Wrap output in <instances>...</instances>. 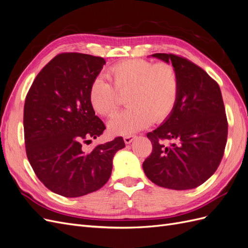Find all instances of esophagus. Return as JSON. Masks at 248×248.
<instances>
[{"label":"esophagus","mask_w":248,"mask_h":248,"mask_svg":"<svg viewBox=\"0 0 248 248\" xmlns=\"http://www.w3.org/2000/svg\"><path fill=\"white\" fill-rule=\"evenodd\" d=\"M134 140H136V136H126V137H124V141H125V144H127V145L131 144V142Z\"/></svg>","instance_id":"esophagus-1"}]
</instances>
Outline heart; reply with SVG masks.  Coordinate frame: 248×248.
Instances as JSON below:
<instances>
[{
  "mask_svg": "<svg viewBox=\"0 0 248 248\" xmlns=\"http://www.w3.org/2000/svg\"><path fill=\"white\" fill-rule=\"evenodd\" d=\"M108 77L119 92H130L127 98L130 108L111 117L108 122L110 134L130 136L146 128L153 120L156 122L166 120L176 107L180 79L171 64L127 60L112 66ZM115 89L102 77L93 80L89 100L97 114L109 116L118 108L119 97Z\"/></svg>",
  "mask_w": 248,
  "mask_h": 248,
  "instance_id": "obj_1",
  "label": "heart"
}]
</instances>
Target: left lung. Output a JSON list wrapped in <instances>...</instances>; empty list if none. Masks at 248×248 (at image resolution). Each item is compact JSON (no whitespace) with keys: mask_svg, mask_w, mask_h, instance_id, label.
I'll return each instance as SVG.
<instances>
[{"mask_svg":"<svg viewBox=\"0 0 248 248\" xmlns=\"http://www.w3.org/2000/svg\"><path fill=\"white\" fill-rule=\"evenodd\" d=\"M152 57L175 67L180 93L171 114L147 134L153 150L142 169L154 184L164 188H196L214 174L227 144L228 121L220 88L201 67L182 57ZM163 140L172 142L166 146Z\"/></svg>","mask_w":248,"mask_h":248,"instance_id":"obj_1","label":"left lung"}]
</instances>
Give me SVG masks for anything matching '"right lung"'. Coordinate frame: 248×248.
<instances>
[{
	"label": "right lung",
	"instance_id": "add662e5",
	"mask_svg": "<svg viewBox=\"0 0 248 248\" xmlns=\"http://www.w3.org/2000/svg\"><path fill=\"white\" fill-rule=\"evenodd\" d=\"M106 60L78 52L56 56L38 73L24 108L26 152L36 176L66 198L100 189L111 174L112 158L125 147L122 138L85 152L106 129L89 100L93 80Z\"/></svg>",
	"mask_w": 248,
	"mask_h": 248
}]
</instances>
